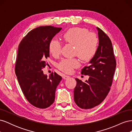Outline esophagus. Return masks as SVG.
Returning <instances> with one entry per match:
<instances>
[{
	"instance_id": "obj_1",
	"label": "esophagus",
	"mask_w": 132,
	"mask_h": 132,
	"mask_svg": "<svg viewBox=\"0 0 132 132\" xmlns=\"http://www.w3.org/2000/svg\"><path fill=\"white\" fill-rule=\"evenodd\" d=\"M69 78H70V77H69V76H68V75H64L63 76V79H64V80H67V79H69Z\"/></svg>"
}]
</instances>
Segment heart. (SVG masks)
Here are the masks:
<instances>
[{"mask_svg": "<svg viewBox=\"0 0 132 132\" xmlns=\"http://www.w3.org/2000/svg\"><path fill=\"white\" fill-rule=\"evenodd\" d=\"M63 38L65 42L74 45V55L84 62H89L96 53L99 39L94 32L89 31L86 28L75 27L70 28L64 34ZM51 54L55 58L61 54L62 45L56 39L51 40L49 45ZM80 65L77 58L63 59L57 64L58 68L63 72L70 74Z\"/></svg>", "mask_w": 132, "mask_h": 132, "instance_id": "1", "label": "heart"}]
</instances>
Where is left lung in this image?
<instances>
[{
  "label": "left lung",
  "mask_w": 132,
  "mask_h": 132,
  "mask_svg": "<svg viewBox=\"0 0 132 132\" xmlns=\"http://www.w3.org/2000/svg\"><path fill=\"white\" fill-rule=\"evenodd\" d=\"M99 38L97 51L89 65L81 70V74L90 76L82 82L76 78L74 101L82 109H90L104 100L113 82L116 61L109 37L97 27Z\"/></svg>",
  "instance_id": "1"
}]
</instances>
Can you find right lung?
<instances>
[{
	"label": "right lung",
	"mask_w": 132,
	"mask_h": 132,
	"mask_svg": "<svg viewBox=\"0 0 132 132\" xmlns=\"http://www.w3.org/2000/svg\"><path fill=\"white\" fill-rule=\"evenodd\" d=\"M61 27L40 26L30 31L19 46L15 71L25 97L32 105L46 109L54 102L55 90L62 77L56 73L49 77L42 69L48 64L49 45Z\"/></svg>",
	"instance_id": "1"
}]
</instances>
